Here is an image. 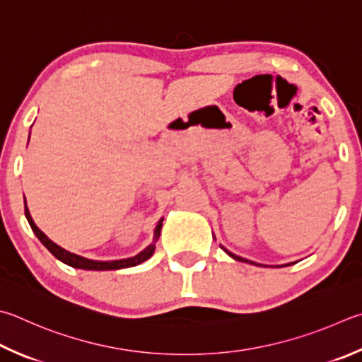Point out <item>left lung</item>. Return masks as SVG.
<instances>
[{
    "label": "left lung",
    "instance_id": "8db88e82",
    "mask_svg": "<svg viewBox=\"0 0 362 362\" xmlns=\"http://www.w3.org/2000/svg\"><path fill=\"white\" fill-rule=\"evenodd\" d=\"M223 248V247H221ZM223 250H225V252L229 255V256H231V258H234V259H238V261H245L247 262V259H244V258H240V256H238V255H234V253H231V252H228V250L226 248H223Z\"/></svg>",
    "mask_w": 362,
    "mask_h": 362
}]
</instances>
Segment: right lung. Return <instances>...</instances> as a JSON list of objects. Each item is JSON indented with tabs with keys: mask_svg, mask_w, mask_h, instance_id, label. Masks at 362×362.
<instances>
[{
	"mask_svg": "<svg viewBox=\"0 0 362 362\" xmlns=\"http://www.w3.org/2000/svg\"><path fill=\"white\" fill-rule=\"evenodd\" d=\"M25 215H26V220H28L30 226L33 229V233L37 235V239L42 242L44 247L49 250V252L55 256L57 259H60L64 264H68L71 267H77V269H85V271H115V269H123V267H133L141 264V262L147 261L150 256L153 255L155 252V242L153 244H150L146 250H142L139 255L133 256V258H127V259H118V261H93V259H87V258H82V256L74 255V253H69L66 250H63L62 247H58L57 244H54L47 235H45L41 229H39L35 221H33L31 215H30V210L26 207V201H25ZM161 226H163V220L158 221V225L155 228V238L153 240H158L160 238V233H161Z\"/></svg>",
	"mask_w": 362,
	"mask_h": 362,
	"instance_id": "add662e5",
	"label": "right lung"
}]
</instances>
